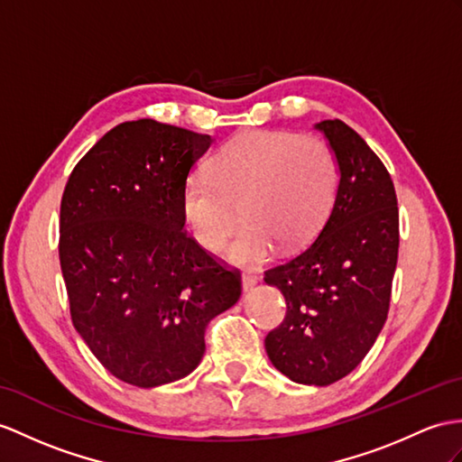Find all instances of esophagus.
<instances>
[{"label":"esophagus","mask_w":462,"mask_h":462,"mask_svg":"<svg viewBox=\"0 0 462 462\" xmlns=\"http://www.w3.org/2000/svg\"><path fill=\"white\" fill-rule=\"evenodd\" d=\"M241 282H243V290L245 291H251L254 286H256V276H251V274H243V278H241Z\"/></svg>","instance_id":"obj_1"}]
</instances>
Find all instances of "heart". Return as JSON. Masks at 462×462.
<instances>
[{"mask_svg": "<svg viewBox=\"0 0 462 462\" xmlns=\"http://www.w3.org/2000/svg\"><path fill=\"white\" fill-rule=\"evenodd\" d=\"M339 166L331 146L313 134L253 131L225 143L209 174L186 178L180 208L192 237L216 251L237 206L241 227L225 251L237 266L266 263L276 245L298 249L318 233L335 199Z\"/></svg>", "mask_w": 462, "mask_h": 462, "instance_id": "heart-1", "label": "heart"}]
</instances>
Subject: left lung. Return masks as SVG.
I'll return each mask as SVG.
<instances>
[{
	"mask_svg": "<svg viewBox=\"0 0 462 462\" xmlns=\"http://www.w3.org/2000/svg\"><path fill=\"white\" fill-rule=\"evenodd\" d=\"M335 152L339 184L318 237L264 273L286 300L266 355L298 384L328 386L363 361L384 328L398 263V199L386 166L339 119L316 123Z\"/></svg>",
	"mask_w": 462,
	"mask_h": 462,
	"instance_id": "8db88e82",
	"label": "left lung"
}]
</instances>
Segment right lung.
<instances>
[{"label":"right lung","mask_w":462,"mask_h":462,"mask_svg":"<svg viewBox=\"0 0 462 462\" xmlns=\"http://www.w3.org/2000/svg\"><path fill=\"white\" fill-rule=\"evenodd\" d=\"M213 139L154 119L106 133L74 166L59 256L76 331L116 378L154 388L188 376L208 323L241 276L184 231L180 196Z\"/></svg>","instance_id":"1"}]
</instances>
